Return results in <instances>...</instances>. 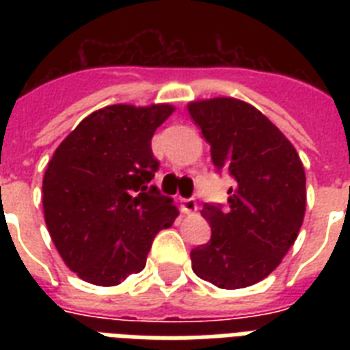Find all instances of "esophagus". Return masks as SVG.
<instances>
[{"instance_id": "34e87169", "label": "esophagus", "mask_w": 350, "mask_h": 350, "mask_svg": "<svg viewBox=\"0 0 350 350\" xmlns=\"http://www.w3.org/2000/svg\"><path fill=\"white\" fill-rule=\"evenodd\" d=\"M181 207H183V213L185 214H194L198 211V203L194 198H187L181 202Z\"/></svg>"}]
</instances>
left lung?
I'll use <instances>...</instances> for the list:
<instances>
[{"label": "left lung", "instance_id": "obj_1", "mask_svg": "<svg viewBox=\"0 0 350 350\" xmlns=\"http://www.w3.org/2000/svg\"><path fill=\"white\" fill-rule=\"evenodd\" d=\"M218 170H229V205H203L208 243L191 250L192 271L219 288L261 282L298 238L305 216V170L296 148L256 107L234 98L189 103Z\"/></svg>", "mask_w": 350, "mask_h": 350}]
</instances>
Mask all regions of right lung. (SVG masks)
I'll return each instance as SVG.
<instances>
[{
  "instance_id": "add662e5",
  "label": "right lung",
  "mask_w": 350,
  "mask_h": 350,
  "mask_svg": "<svg viewBox=\"0 0 350 350\" xmlns=\"http://www.w3.org/2000/svg\"><path fill=\"white\" fill-rule=\"evenodd\" d=\"M174 112L167 103L111 105L68 134L43 176L46 229L65 265L112 287L143 271L154 236L178 208L148 185L158 170L150 139Z\"/></svg>"
}]
</instances>
